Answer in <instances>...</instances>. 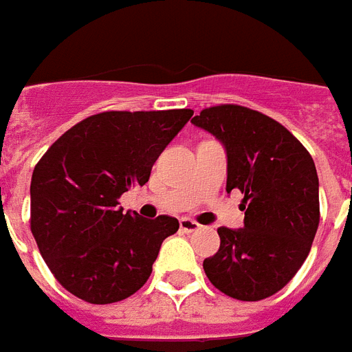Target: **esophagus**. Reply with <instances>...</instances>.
Segmentation results:
<instances>
[{
    "instance_id": "esophagus-1",
    "label": "esophagus",
    "mask_w": 352,
    "mask_h": 352,
    "mask_svg": "<svg viewBox=\"0 0 352 352\" xmlns=\"http://www.w3.org/2000/svg\"><path fill=\"white\" fill-rule=\"evenodd\" d=\"M179 226H181V230L184 232V234H192V232H197L199 228H201V225L195 223L193 219H190V217H182V219L179 221Z\"/></svg>"
}]
</instances>
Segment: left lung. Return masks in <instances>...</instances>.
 <instances>
[{
  "label": "left lung",
  "instance_id": "8db88e82",
  "mask_svg": "<svg viewBox=\"0 0 352 352\" xmlns=\"http://www.w3.org/2000/svg\"><path fill=\"white\" fill-rule=\"evenodd\" d=\"M192 124L223 144L226 192L245 193V226L217 228L221 246L204 259V272L230 298L265 300L294 278L311 252L320 223L314 160L287 127L248 107H210Z\"/></svg>",
  "mask_w": 352,
  "mask_h": 352
}]
</instances>
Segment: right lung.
Instances as JSON below:
<instances>
[{
    "mask_svg": "<svg viewBox=\"0 0 352 352\" xmlns=\"http://www.w3.org/2000/svg\"><path fill=\"white\" fill-rule=\"evenodd\" d=\"M192 115L98 113L63 133L36 164L30 230L47 267L71 294L106 305L148 281L162 241L179 230V221L122 214L117 199L149 181L155 160Z\"/></svg>",
    "mask_w": 352,
    "mask_h": 352,
    "instance_id": "obj_1",
    "label": "right lung"
}]
</instances>
